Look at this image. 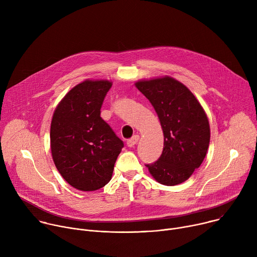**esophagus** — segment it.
Returning a JSON list of instances; mask_svg holds the SVG:
<instances>
[{"instance_id": "1", "label": "esophagus", "mask_w": 257, "mask_h": 257, "mask_svg": "<svg viewBox=\"0 0 257 257\" xmlns=\"http://www.w3.org/2000/svg\"><path fill=\"white\" fill-rule=\"evenodd\" d=\"M139 135H134L132 138H130L128 141H127V145L129 146V148H133V146L138 142L139 140Z\"/></svg>"}]
</instances>
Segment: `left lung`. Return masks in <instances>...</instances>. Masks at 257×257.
<instances>
[{
	"label": "left lung",
	"mask_w": 257,
	"mask_h": 257,
	"mask_svg": "<svg viewBox=\"0 0 257 257\" xmlns=\"http://www.w3.org/2000/svg\"><path fill=\"white\" fill-rule=\"evenodd\" d=\"M135 86L155 107L164 132L162 156L145 166L161 184H181L200 167L207 153L210 129L204 109L188 87L173 77L138 80Z\"/></svg>",
	"instance_id": "1"
}]
</instances>
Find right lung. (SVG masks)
<instances>
[{"label":"right lung","instance_id":"1","mask_svg":"<svg viewBox=\"0 0 257 257\" xmlns=\"http://www.w3.org/2000/svg\"><path fill=\"white\" fill-rule=\"evenodd\" d=\"M112 81L86 79L58 103L51 123V151L61 176L81 191H94L112 179L124 146L100 117Z\"/></svg>","mask_w":257,"mask_h":257}]
</instances>
